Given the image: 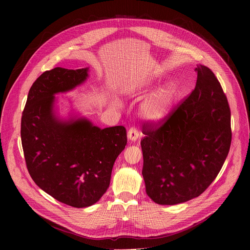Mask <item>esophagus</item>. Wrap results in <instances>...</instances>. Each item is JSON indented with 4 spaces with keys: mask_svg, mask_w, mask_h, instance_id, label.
<instances>
[{
    "mask_svg": "<svg viewBox=\"0 0 250 250\" xmlns=\"http://www.w3.org/2000/svg\"><path fill=\"white\" fill-rule=\"evenodd\" d=\"M138 137H139V132H138V130H137L136 128H134V127L129 128V130H128V132H127V138H128V140H130V141H136V140L138 139Z\"/></svg>",
    "mask_w": 250,
    "mask_h": 250,
    "instance_id": "obj_1",
    "label": "esophagus"
}]
</instances>
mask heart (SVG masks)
Here are the masks:
<instances>
[{"instance_id":"heart-1","label":"heart","mask_w":250,"mask_h":250,"mask_svg":"<svg viewBox=\"0 0 250 250\" xmlns=\"http://www.w3.org/2000/svg\"><path fill=\"white\" fill-rule=\"evenodd\" d=\"M153 85V81L147 80L140 83H130L122 89V93L128 98L140 97L146 93ZM175 101V92L172 85L166 84L149 94L139 105V116L145 122L152 125L162 123L170 115ZM111 104L114 108H121L123 103L118 98H113Z\"/></svg>"}]
</instances>
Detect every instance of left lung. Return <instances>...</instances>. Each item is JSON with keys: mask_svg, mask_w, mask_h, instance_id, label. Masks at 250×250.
Instances as JSON below:
<instances>
[{"mask_svg": "<svg viewBox=\"0 0 250 250\" xmlns=\"http://www.w3.org/2000/svg\"><path fill=\"white\" fill-rule=\"evenodd\" d=\"M189 97L159 127L144 125L140 141L148 197L177 205L200 196L216 179L231 142L230 110L211 70L197 65Z\"/></svg>", "mask_w": 250, "mask_h": 250, "instance_id": "left-lung-1", "label": "left lung"}]
</instances>
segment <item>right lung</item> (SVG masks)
<instances>
[{
  "mask_svg": "<svg viewBox=\"0 0 250 250\" xmlns=\"http://www.w3.org/2000/svg\"><path fill=\"white\" fill-rule=\"evenodd\" d=\"M88 77V67L45 71L32 84L21 117V145L32 180L74 208L90 207L102 198L127 142L122 125L102 129L75 113L67 119L58 116L55 95L74 90Z\"/></svg>",
  "mask_w": 250,
  "mask_h": 250,
  "instance_id": "add662e5",
  "label": "right lung"
}]
</instances>
